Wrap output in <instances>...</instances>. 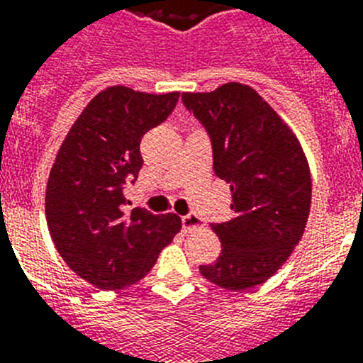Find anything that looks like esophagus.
Instances as JSON below:
<instances>
[{"instance_id": "obj_1", "label": "esophagus", "mask_w": 363, "mask_h": 363, "mask_svg": "<svg viewBox=\"0 0 363 363\" xmlns=\"http://www.w3.org/2000/svg\"><path fill=\"white\" fill-rule=\"evenodd\" d=\"M201 225H203V221H201L196 214H185V216H182V227H184L185 233Z\"/></svg>"}]
</instances>
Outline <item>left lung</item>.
<instances>
[{
  "mask_svg": "<svg viewBox=\"0 0 363 363\" xmlns=\"http://www.w3.org/2000/svg\"><path fill=\"white\" fill-rule=\"evenodd\" d=\"M213 147L214 174L233 192V218L213 223L221 252L200 272L223 289L264 284L291 256L306 229L311 174L296 136L267 101L242 83L184 92Z\"/></svg>",
  "mask_w": 363,
  "mask_h": 363,
  "instance_id": "8db88e82",
  "label": "left lung"
}]
</instances>
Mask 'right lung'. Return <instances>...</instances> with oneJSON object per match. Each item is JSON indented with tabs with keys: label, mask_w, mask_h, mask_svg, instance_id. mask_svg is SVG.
Returning a JSON list of instances; mask_svg holds the SVG:
<instances>
[{
	"label": "right lung",
	"mask_w": 363,
	"mask_h": 363,
	"mask_svg": "<svg viewBox=\"0 0 363 363\" xmlns=\"http://www.w3.org/2000/svg\"><path fill=\"white\" fill-rule=\"evenodd\" d=\"M178 98L179 92L108 86L91 99L60 147L45 194L50 236L65 264L99 289L142 280L182 229L176 214L143 207L125 214L123 196L143 165V134L171 116Z\"/></svg>",
	"instance_id": "right-lung-1"
}]
</instances>
